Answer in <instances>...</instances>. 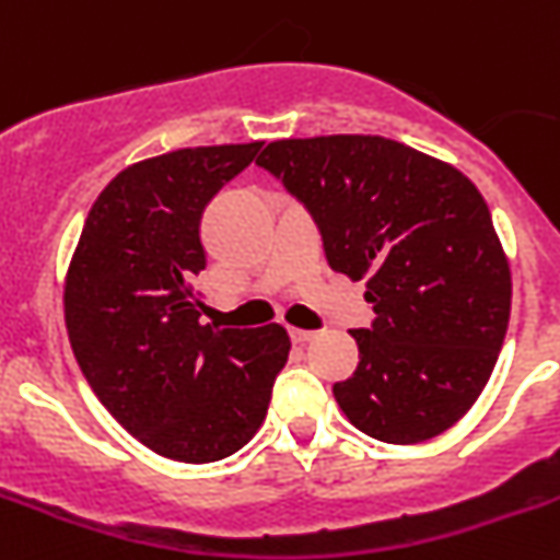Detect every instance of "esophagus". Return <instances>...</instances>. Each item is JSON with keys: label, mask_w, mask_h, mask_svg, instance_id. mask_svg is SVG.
Wrapping results in <instances>:
<instances>
[{"label": "esophagus", "mask_w": 560, "mask_h": 560, "mask_svg": "<svg viewBox=\"0 0 560 560\" xmlns=\"http://www.w3.org/2000/svg\"><path fill=\"white\" fill-rule=\"evenodd\" d=\"M290 337L292 342H310V339H315V331H306V328H290Z\"/></svg>", "instance_id": "34e87169"}]
</instances>
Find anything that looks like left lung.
I'll list each match as a JSON object with an SVG mask.
<instances>
[{"label": "left lung", "instance_id": "left-lung-1", "mask_svg": "<svg viewBox=\"0 0 560 560\" xmlns=\"http://www.w3.org/2000/svg\"><path fill=\"white\" fill-rule=\"evenodd\" d=\"M310 209L331 270L368 279L375 320L334 384L345 417L389 445L456 425L503 348L511 270L478 187L378 135L273 140L256 156Z\"/></svg>", "mask_w": 560, "mask_h": 560}]
</instances>
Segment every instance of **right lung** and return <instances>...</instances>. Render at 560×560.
<instances>
[{
    "mask_svg": "<svg viewBox=\"0 0 560 560\" xmlns=\"http://www.w3.org/2000/svg\"><path fill=\"white\" fill-rule=\"evenodd\" d=\"M262 143L135 162L93 201L66 276V328L104 409L165 458L232 456L262 425L290 357L279 323L201 326V215Z\"/></svg>",
    "mask_w": 560,
    "mask_h": 560,
    "instance_id": "obj_1",
    "label": "right lung"
}]
</instances>
